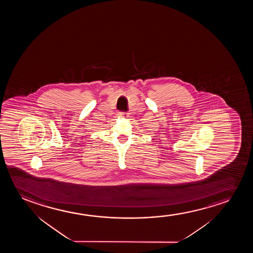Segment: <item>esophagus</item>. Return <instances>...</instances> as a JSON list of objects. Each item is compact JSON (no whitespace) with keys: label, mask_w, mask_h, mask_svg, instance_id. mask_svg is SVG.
<instances>
[{"label":"esophagus","mask_w":253,"mask_h":253,"mask_svg":"<svg viewBox=\"0 0 253 253\" xmlns=\"http://www.w3.org/2000/svg\"><path fill=\"white\" fill-rule=\"evenodd\" d=\"M118 116L119 117H126L127 113L126 112H118Z\"/></svg>","instance_id":"1"}]
</instances>
